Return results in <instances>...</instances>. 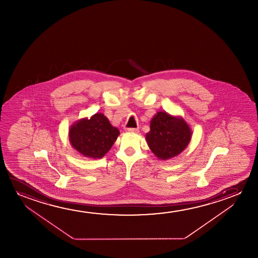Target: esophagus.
I'll list each match as a JSON object with an SVG mask.
<instances>
[{"mask_svg":"<svg viewBox=\"0 0 258 258\" xmlns=\"http://www.w3.org/2000/svg\"><path fill=\"white\" fill-rule=\"evenodd\" d=\"M126 131L127 132H131V133H138L139 130L138 128H135V127H130V128H127Z\"/></svg>","mask_w":258,"mask_h":258,"instance_id":"obj_1","label":"esophagus"}]
</instances>
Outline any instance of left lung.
<instances>
[{"label": "left lung", "instance_id": "1", "mask_svg": "<svg viewBox=\"0 0 258 258\" xmlns=\"http://www.w3.org/2000/svg\"><path fill=\"white\" fill-rule=\"evenodd\" d=\"M146 141L159 159H171L183 152L191 140L190 127L181 117L158 112L152 118Z\"/></svg>", "mask_w": 258, "mask_h": 258}]
</instances>
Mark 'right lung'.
<instances>
[{
  "label": "right lung",
  "instance_id": "1",
  "mask_svg": "<svg viewBox=\"0 0 258 258\" xmlns=\"http://www.w3.org/2000/svg\"><path fill=\"white\" fill-rule=\"evenodd\" d=\"M120 131L111 125L103 113H95L73 124L69 131L70 142L80 154L101 159L116 141Z\"/></svg>",
  "mask_w": 258,
  "mask_h": 258
}]
</instances>
